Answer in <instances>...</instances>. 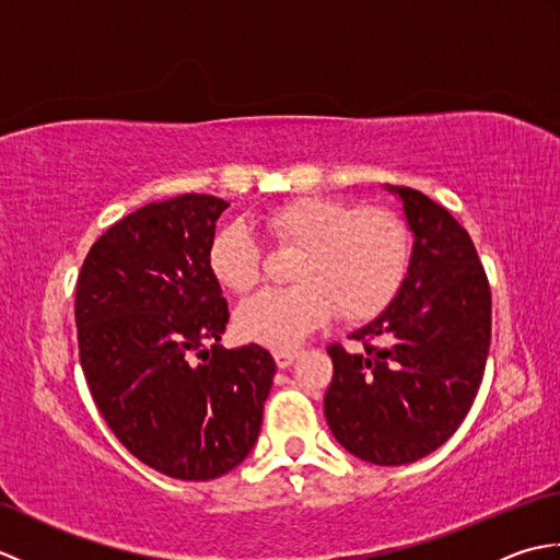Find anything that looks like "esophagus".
<instances>
[{"instance_id": "obj_1", "label": "esophagus", "mask_w": 560, "mask_h": 560, "mask_svg": "<svg viewBox=\"0 0 560 560\" xmlns=\"http://www.w3.org/2000/svg\"><path fill=\"white\" fill-rule=\"evenodd\" d=\"M299 349H277L273 351V361H277L279 368H289L295 359H299Z\"/></svg>"}]
</instances>
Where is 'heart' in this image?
<instances>
[{"mask_svg":"<svg viewBox=\"0 0 560 560\" xmlns=\"http://www.w3.org/2000/svg\"><path fill=\"white\" fill-rule=\"evenodd\" d=\"M261 229L277 245L299 247L291 265L299 283L261 291L237 311L241 335L265 347H295L331 313L343 323H368L407 279L411 237L389 209L305 195L271 207ZM209 269L221 287L249 293L261 281V247L245 225H229L211 241Z\"/></svg>","mask_w":560,"mask_h":560,"instance_id":"1","label":"heart"}]
</instances>
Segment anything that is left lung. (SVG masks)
I'll use <instances>...</instances> for the list:
<instances>
[{"label":"left lung","mask_w":560,"mask_h":560,"mask_svg":"<svg viewBox=\"0 0 560 560\" xmlns=\"http://www.w3.org/2000/svg\"><path fill=\"white\" fill-rule=\"evenodd\" d=\"M399 195L413 253L387 311L331 343L325 416L339 445L380 467L431 455L457 431L483 380L491 347V287L469 233L419 189Z\"/></svg>","instance_id":"left-lung-1"}]
</instances>
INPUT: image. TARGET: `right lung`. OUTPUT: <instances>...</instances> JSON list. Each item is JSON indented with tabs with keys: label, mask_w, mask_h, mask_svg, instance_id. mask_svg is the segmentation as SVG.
<instances>
[{
	"label": "right lung",
	"mask_w": 560,
	"mask_h": 560,
	"mask_svg": "<svg viewBox=\"0 0 560 560\" xmlns=\"http://www.w3.org/2000/svg\"><path fill=\"white\" fill-rule=\"evenodd\" d=\"M225 209L211 195L151 201L91 245L77 279L93 401L139 462L183 481L217 479L247 457L277 373L257 343L219 347L231 315L209 247Z\"/></svg>",
	"instance_id": "add662e5"
}]
</instances>
